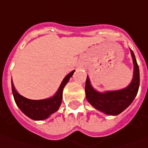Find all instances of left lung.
Instances as JSON below:
<instances>
[{
  "instance_id": "left-lung-1",
  "label": "left lung",
  "mask_w": 148,
  "mask_h": 148,
  "mask_svg": "<svg viewBox=\"0 0 148 148\" xmlns=\"http://www.w3.org/2000/svg\"><path fill=\"white\" fill-rule=\"evenodd\" d=\"M130 51L134 62V77L127 87L118 90L99 92L91 86L89 77L86 78L85 88L86 99L95 109L105 114H119L131 105L138 94L140 84L139 68L134 52L132 50Z\"/></svg>"
}]
</instances>
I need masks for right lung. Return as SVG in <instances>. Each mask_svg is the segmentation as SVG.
I'll use <instances>...</instances> for the list:
<instances>
[{
  "label": "right lung",
  "instance_id": "1",
  "mask_svg": "<svg viewBox=\"0 0 148 148\" xmlns=\"http://www.w3.org/2000/svg\"><path fill=\"white\" fill-rule=\"evenodd\" d=\"M74 71H71L67 74L60 85L59 88L57 92L50 98L43 99H29L20 95L14 89L13 82L11 81V87L12 93L14 96V101L20 110L26 116L34 120H44L50 117L51 114L57 112L62 104V90L65 87L66 83L70 80L71 76L73 75Z\"/></svg>",
  "mask_w": 148,
  "mask_h": 148
}]
</instances>
